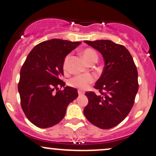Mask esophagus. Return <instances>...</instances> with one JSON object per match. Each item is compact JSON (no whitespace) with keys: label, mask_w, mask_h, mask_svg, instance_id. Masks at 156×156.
I'll list each match as a JSON object with an SVG mask.
<instances>
[{"label":"esophagus","mask_w":156,"mask_h":156,"mask_svg":"<svg viewBox=\"0 0 156 156\" xmlns=\"http://www.w3.org/2000/svg\"><path fill=\"white\" fill-rule=\"evenodd\" d=\"M78 94H79L80 96L83 95V94H84V92H83V91H81V90H78Z\"/></svg>","instance_id":"1"}]
</instances>
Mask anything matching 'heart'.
I'll return each mask as SVG.
<instances>
[{
  "label": "heart",
  "mask_w": 156,
  "mask_h": 156,
  "mask_svg": "<svg viewBox=\"0 0 156 156\" xmlns=\"http://www.w3.org/2000/svg\"><path fill=\"white\" fill-rule=\"evenodd\" d=\"M82 55L87 63L89 64L92 62L98 60V54L94 50L91 48H87L82 52ZM69 55H67L65 58L63 63V69L66 71L67 69V64L69 61ZM94 78L92 75H80V76H76L73 77L69 80V83L72 87H76L80 89H86L89 87L90 83L94 81Z\"/></svg>",
  "instance_id": "obj_1"
}]
</instances>
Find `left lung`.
<instances>
[{
	"mask_svg": "<svg viewBox=\"0 0 156 156\" xmlns=\"http://www.w3.org/2000/svg\"><path fill=\"white\" fill-rule=\"evenodd\" d=\"M84 42L101 53L105 66L94 86L101 94L86 92L89 103L83 114L98 128H112L124 120L133 105L139 89L136 67L123 45L107 39Z\"/></svg>",
	"mask_w": 156,
	"mask_h": 156,
	"instance_id": "obj_1",
	"label": "left lung"
}]
</instances>
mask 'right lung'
Returning a JSON list of instances; mask_svg holds the SVG:
<instances>
[{
  "instance_id": "right-lung-1",
  "label": "right lung",
  "mask_w": 156,
  "mask_h": 156,
  "mask_svg": "<svg viewBox=\"0 0 156 156\" xmlns=\"http://www.w3.org/2000/svg\"><path fill=\"white\" fill-rule=\"evenodd\" d=\"M80 43L52 39L36 45L27 56L20 74L18 92L23 112L37 127L58 124L68 105L78 98V90L65 87L60 78L64 76V58ZM59 87L64 89L57 91Z\"/></svg>"
}]
</instances>
